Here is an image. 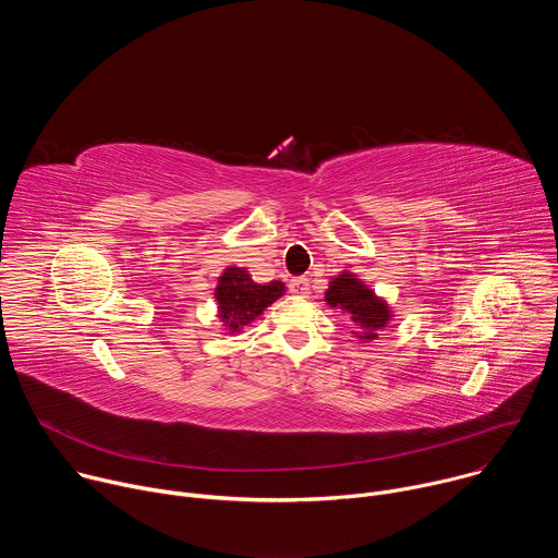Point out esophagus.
I'll return each instance as SVG.
<instances>
[{
  "mask_svg": "<svg viewBox=\"0 0 558 558\" xmlns=\"http://www.w3.org/2000/svg\"><path fill=\"white\" fill-rule=\"evenodd\" d=\"M311 284H308V280L306 278H293L291 282H289V291L293 293V295H302V298H306L308 295V289Z\"/></svg>",
  "mask_w": 558,
  "mask_h": 558,
  "instance_id": "34e87169",
  "label": "esophagus"
}]
</instances>
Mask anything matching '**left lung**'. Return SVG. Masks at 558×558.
Masks as SVG:
<instances>
[{"mask_svg": "<svg viewBox=\"0 0 558 558\" xmlns=\"http://www.w3.org/2000/svg\"><path fill=\"white\" fill-rule=\"evenodd\" d=\"M325 302L344 315L353 338L360 342L377 340V336L395 317L392 306L353 271H340L338 276H331L329 289L325 291Z\"/></svg>", "mask_w": 558, "mask_h": 558, "instance_id": "left-lung-1", "label": "left lung"}]
</instances>
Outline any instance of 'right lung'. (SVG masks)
Wrapping results in <instances>:
<instances>
[{
	"label": "right lung",
	"mask_w": 558,
	"mask_h": 558,
	"mask_svg": "<svg viewBox=\"0 0 558 558\" xmlns=\"http://www.w3.org/2000/svg\"><path fill=\"white\" fill-rule=\"evenodd\" d=\"M287 291L284 282L271 280V282H256L247 267L229 265L216 282L214 298L218 304V320L225 329V336H238L243 333L247 325L265 313L267 306H271L278 298H282Z\"/></svg>",
	"instance_id": "obj_1"
}]
</instances>
